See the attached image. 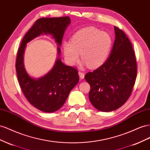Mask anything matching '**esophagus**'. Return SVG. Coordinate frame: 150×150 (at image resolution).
Returning a JSON list of instances; mask_svg holds the SVG:
<instances>
[{"label": "esophagus", "mask_w": 150, "mask_h": 150, "mask_svg": "<svg viewBox=\"0 0 150 150\" xmlns=\"http://www.w3.org/2000/svg\"><path fill=\"white\" fill-rule=\"evenodd\" d=\"M79 76L81 79H83L84 78V73H83L82 71H79Z\"/></svg>", "instance_id": "obj_1"}]
</instances>
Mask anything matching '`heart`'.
Wrapping results in <instances>:
<instances>
[{"mask_svg":"<svg viewBox=\"0 0 150 150\" xmlns=\"http://www.w3.org/2000/svg\"><path fill=\"white\" fill-rule=\"evenodd\" d=\"M112 45L110 35L95 28L80 30L71 37V42L63 43L65 58L68 64L74 65L80 58L90 68H97L108 58Z\"/></svg>","mask_w":150,"mask_h":150,"instance_id":"b5f03b06","label":"heart"}]
</instances>
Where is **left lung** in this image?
Listing matches in <instances>:
<instances>
[{
  "label": "left lung",
  "mask_w": 150,
  "mask_h": 150,
  "mask_svg": "<svg viewBox=\"0 0 150 150\" xmlns=\"http://www.w3.org/2000/svg\"><path fill=\"white\" fill-rule=\"evenodd\" d=\"M115 39L109 58L85 79L90 84L89 100L99 110L110 112L121 107L131 96L137 76V64L129 40L114 26Z\"/></svg>",
  "instance_id": "left-lung-1"
}]
</instances>
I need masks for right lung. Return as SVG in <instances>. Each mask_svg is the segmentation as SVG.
<instances>
[{"label":"right lung","mask_w":150,"mask_h":150,"mask_svg":"<svg viewBox=\"0 0 150 150\" xmlns=\"http://www.w3.org/2000/svg\"><path fill=\"white\" fill-rule=\"evenodd\" d=\"M71 22L69 17L42 18L38 19L25 34L17 54L16 69L20 87L31 104L45 112H53L60 109L70 91L79 81L78 71L74 67L63 63L58 57L51 71L42 77L31 78L25 71L24 52L26 43L45 33L53 36L61 46L65 29ZM61 50L58 47V54Z\"/></svg>","instance_id":"add662e5"}]
</instances>
